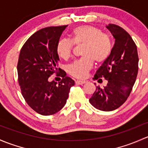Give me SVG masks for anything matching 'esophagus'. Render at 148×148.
I'll return each mask as SVG.
<instances>
[{"mask_svg": "<svg viewBox=\"0 0 148 148\" xmlns=\"http://www.w3.org/2000/svg\"><path fill=\"white\" fill-rule=\"evenodd\" d=\"M75 83L76 85H83V84H85L86 82L83 81V80H75Z\"/></svg>", "mask_w": 148, "mask_h": 148, "instance_id": "1", "label": "esophagus"}]
</instances>
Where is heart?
Returning <instances> with one entry per match:
<instances>
[{"label":"heart","instance_id":"heart-1","mask_svg":"<svg viewBox=\"0 0 148 148\" xmlns=\"http://www.w3.org/2000/svg\"><path fill=\"white\" fill-rule=\"evenodd\" d=\"M74 45H83L81 51L83 57L68 65V72L73 77L78 79L86 77L94 62L100 64L107 60L112 49L110 36L92 25L76 27L72 31L71 40H59L56 48L59 57L63 60L69 58Z\"/></svg>","mask_w":148,"mask_h":148}]
</instances>
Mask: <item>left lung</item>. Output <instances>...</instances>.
Instances as JSON below:
<instances>
[{"mask_svg":"<svg viewBox=\"0 0 148 148\" xmlns=\"http://www.w3.org/2000/svg\"><path fill=\"white\" fill-rule=\"evenodd\" d=\"M107 28L115 39L110 56L95 73L94 80H108L104 88L96 87L90 98L92 106L103 111L117 109L130 96L138 72L137 46L128 33L119 25L108 24Z\"/></svg>","mask_w":148,"mask_h":148,"instance_id":"obj_1","label":"left lung"}]
</instances>
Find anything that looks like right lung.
<instances>
[{
    "instance_id": "right-lung-1",
    "label": "right lung",
    "mask_w": 148,
    "mask_h": 148,
    "mask_svg": "<svg viewBox=\"0 0 148 148\" xmlns=\"http://www.w3.org/2000/svg\"><path fill=\"white\" fill-rule=\"evenodd\" d=\"M68 25L40 29L32 35L20 52L17 65L18 80L27 104L42 115H51L64 107L74 81L58 68L56 51L62 33ZM61 73L59 84L49 82L53 73Z\"/></svg>"
}]
</instances>
